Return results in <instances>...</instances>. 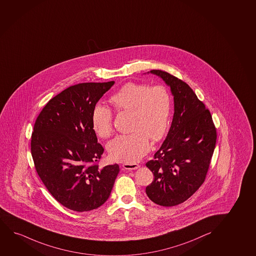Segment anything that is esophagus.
Returning a JSON list of instances; mask_svg holds the SVG:
<instances>
[{"instance_id":"esophagus-1","label":"esophagus","mask_w":256,"mask_h":256,"mask_svg":"<svg viewBox=\"0 0 256 256\" xmlns=\"http://www.w3.org/2000/svg\"><path fill=\"white\" fill-rule=\"evenodd\" d=\"M123 168L126 170H136L138 168H140V164H124Z\"/></svg>"}]
</instances>
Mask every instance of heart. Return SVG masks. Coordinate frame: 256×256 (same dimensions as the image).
Returning a JSON list of instances; mask_svg holds the SVG:
<instances>
[{
    "mask_svg": "<svg viewBox=\"0 0 256 256\" xmlns=\"http://www.w3.org/2000/svg\"><path fill=\"white\" fill-rule=\"evenodd\" d=\"M118 112L132 114L134 132L120 135L112 140L107 150L115 161L133 164L149 152V140L158 142L168 130L172 110V98L164 86L130 82L110 98ZM94 132L106 138L114 132V114L106 106L98 104L92 112Z\"/></svg>",
    "mask_w": 256,
    "mask_h": 256,
    "instance_id": "heart-1",
    "label": "heart"
}]
</instances>
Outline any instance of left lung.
<instances>
[{"instance_id":"left-lung-1","label":"left lung","mask_w":256,"mask_h":256,"mask_svg":"<svg viewBox=\"0 0 256 256\" xmlns=\"http://www.w3.org/2000/svg\"><path fill=\"white\" fill-rule=\"evenodd\" d=\"M170 86L175 112L172 126L154 158L146 162L154 180L146 188L155 204H182L204 184L216 142L210 112L184 81L162 70H152Z\"/></svg>"}]
</instances>
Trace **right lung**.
Instances as JSON below:
<instances>
[{
	"mask_svg": "<svg viewBox=\"0 0 256 256\" xmlns=\"http://www.w3.org/2000/svg\"><path fill=\"white\" fill-rule=\"evenodd\" d=\"M114 84L69 86L48 102L34 126L31 153L36 172L50 194L72 210L100 207L120 172L118 164L98 167L104 150L92 126L94 107Z\"/></svg>",
	"mask_w": 256,
	"mask_h": 256,
	"instance_id": "right-lung-1",
	"label": "right lung"
}]
</instances>
